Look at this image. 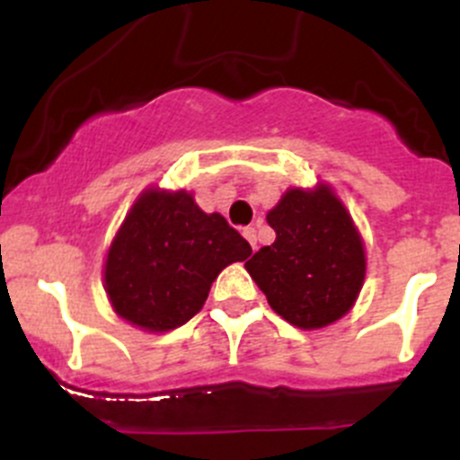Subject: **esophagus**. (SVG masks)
Instances as JSON below:
<instances>
[{"instance_id": "obj_1", "label": "esophagus", "mask_w": 460, "mask_h": 460, "mask_svg": "<svg viewBox=\"0 0 460 460\" xmlns=\"http://www.w3.org/2000/svg\"><path fill=\"white\" fill-rule=\"evenodd\" d=\"M243 235L249 240V244H252V249L256 252L258 249V240H256V226H244L243 229Z\"/></svg>"}]
</instances>
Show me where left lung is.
I'll use <instances>...</instances> for the list:
<instances>
[{"label":"left lung","mask_w":460,"mask_h":460,"mask_svg":"<svg viewBox=\"0 0 460 460\" xmlns=\"http://www.w3.org/2000/svg\"><path fill=\"white\" fill-rule=\"evenodd\" d=\"M276 240L249 262L278 316L298 329H323L341 320L363 289L365 243L341 198L327 182L291 187L267 213Z\"/></svg>","instance_id":"8db88e82"}]
</instances>
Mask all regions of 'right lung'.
<instances>
[{
	"instance_id": "1",
	"label": "right lung",
	"mask_w": 460,
	"mask_h": 460,
	"mask_svg": "<svg viewBox=\"0 0 460 460\" xmlns=\"http://www.w3.org/2000/svg\"><path fill=\"white\" fill-rule=\"evenodd\" d=\"M249 256L247 240L220 213H204L193 193L148 187L111 243L104 291L119 318L164 333L200 312L222 269Z\"/></svg>"
}]
</instances>
